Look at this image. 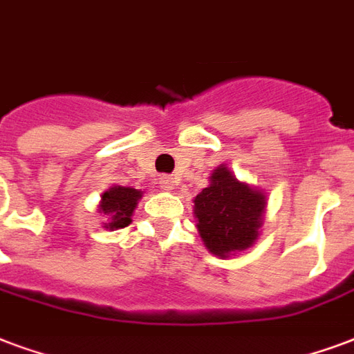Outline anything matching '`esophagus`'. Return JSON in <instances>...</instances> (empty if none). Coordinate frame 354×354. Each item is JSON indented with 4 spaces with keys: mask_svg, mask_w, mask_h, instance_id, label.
<instances>
[{
    "mask_svg": "<svg viewBox=\"0 0 354 354\" xmlns=\"http://www.w3.org/2000/svg\"><path fill=\"white\" fill-rule=\"evenodd\" d=\"M158 185H160L162 190H167V192H169V190H174L175 180L171 175H162L160 180H158Z\"/></svg>",
    "mask_w": 354,
    "mask_h": 354,
    "instance_id": "obj_1",
    "label": "esophagus"
}]
</instances>
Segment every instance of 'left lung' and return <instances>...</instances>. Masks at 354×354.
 Returning a JSON list of instances; mask_svg holds the SVG:
<instances>
[{
    "label": "left lung",
    "mask_w": 354,
    "mask_h": 354,
    "mask_svg": "<svg viewBox=\"0 0 354 354\" xmlns=\"http://www.w3.org/2000/svg\"><path fill=\"white\" fill-rule=\"evenodd\" d=\"M265 211V196L220 166L211 185L194 199V214L203 243L218 257L248 248L257 239Z\"/></svg>",
    "instance_id": "obj_1"
}]
</instances>
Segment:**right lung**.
<instances>
[{
  "label": "right lung",
  "instance_id": "right-lung-1",
  "mask_svg": "<svg viewBox=\"0 0 354 354\" xmlns=\"http://www.w3.org/2000/svg\"><path fill=\"white\" fill-rule=\"evenodd\" d=\"M142 198V192L130 187H113L108 192L102 194L100 211L108 216V224L104 227L119 230L130 224V216L136 207L138 199Z\"/></svg>",
  "mask_w": 354,
  "mask_h": 354
}]
</instances>
